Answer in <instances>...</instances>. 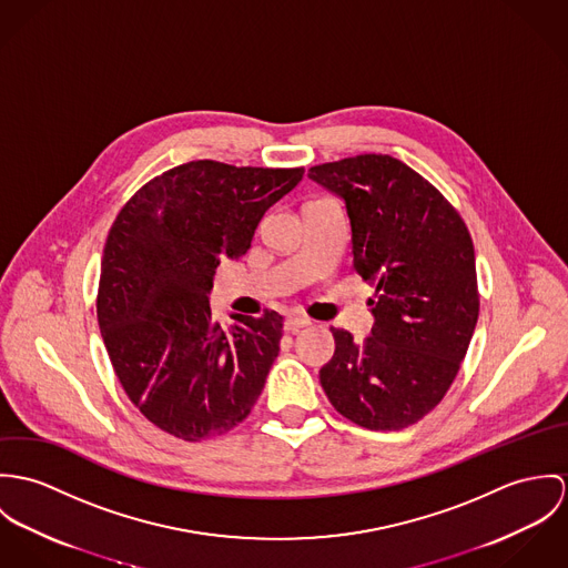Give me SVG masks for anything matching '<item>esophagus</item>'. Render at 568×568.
Returning <instances> with one entry per match:
<instances>
[{
	"label": "esophagus",
	"instance_id": "esophagus-1",
	"mask_svg": "<svg viewBox=\"0 0 568 568\" xmlns=\"http://www.w3.org/2000/svg\"><path fill=\"white\" fill-rule=\"evenodd\" d=\"M312 324V320L307 317V315H290L287 320H285V328L290 331V333H296V331H301V328H305V326H310Z\"/></svg>",
	"mask_w": 568,
	"mask_h": 568
}]
</instances>
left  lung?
Returning a JSON list of instances; mask_svg holds the SVG:
<instances>
[{
    "label": "left lung",
    "instance_id": "8db88e82",
    "mask_svg": "<svg viewBox=\"0 0 568 568\" xmlns=\"http://www.w3.org/2000/svg\"><path fill=\"white\" fill-rule=\"evenodd\" d=\"M310 179L344 197L353 267L375 285L373 335L357 344L331 328L335 355L320 383L351 423L405 429L440 403L468 351L479 317L470 233L440 191L389 154L314 165Z\"/></svg>",
    "mask_w": 568,
    "mask_h": 568
}]
</instances>
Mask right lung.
<instances>
[{
    "label": "right lung",
    "instance_id": "add662e5",
    "mask_svg": "<svg viewBox=\"0 0 568 568\" xmlns=\"http://www.w3.org/2000/svg\"><path fill=\"white\" fill-rule=\"evenodd\" d=\"M305 168L191 161L145 183L118 213L102 256L98 324L130 403L185 442L235 429L278 355L283 315H235L209 305L222 258L251 248L263 213Z\"/></svg>",
    "mask_w": 568,
    "mask_h": 568
}]
</instances>
